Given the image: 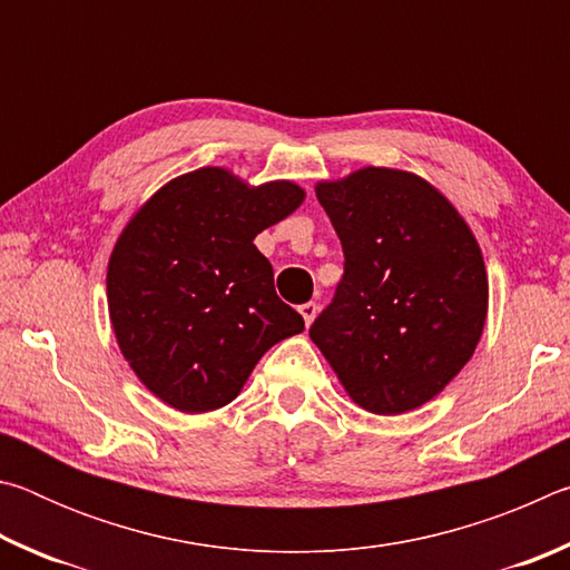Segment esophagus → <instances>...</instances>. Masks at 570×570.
I'll use <instances>...</instances> for the list:
<instances>
[{"label":"esophagus","mask_w":570,"mask_h":570,"mask_svg":"<svg viewBox=\"0 0 570 570\" xmlns=\"http://www.w3.org/2000/svg\"><path fill=\"white\" fill-rule=\"evenodd\" d=\"M298 314L304 316V324H306V326H312V322L316 320V314H320V306H316L314 302L302 304V306H298Z\"/></svg>","instance_id":"1"}]
</instances>
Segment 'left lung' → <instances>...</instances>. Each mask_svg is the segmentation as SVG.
Segmentation results:
<instances>
[{"label": "left lung", "mask_w": 570, "mask_h": 570, "mask_svg": "<svg viewBox=\"0 0 570 570\" xmlns=\"http://www.w3.org/2000/svg\"><path fill=\"white\" fill-rule=\"evenodd\" d=\"M316 198L342 240L344 276L308 336L360 407L417 410L458 377L485 326L478 238L410 170L366 166L320 180Z\"/></svg>", "instance_id": "1"}]
</instances>
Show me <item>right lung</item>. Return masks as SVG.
Listing matches in <instances>:
<instances>
[{"label":"right lung","instance_id":"add662e5","mask_svg":"<svg viewBox=\"0 0 570 570\" xmlns=\"http://www.w3.org/2000/svg\"><path fill=\"white\" fill-rule=\"evenodd\" d=\"M304 196L292 180L248 186L206 166L168 180L122 228L108 262L110 324L135 377L168 407H226L276 342L304 332L254 246Z\"/></svg>","mask_w":570,"mask_h":570}]
</instances>
